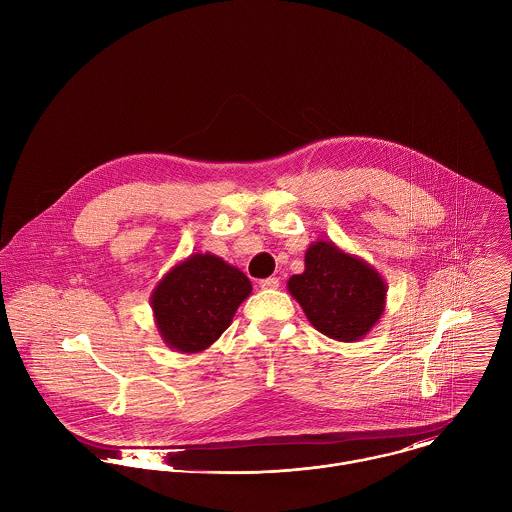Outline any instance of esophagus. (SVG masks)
I'll list each match as a JSON object with an SVG mask.
<instances>
[{"instance_id":"34e87169","label":"esophagus","mask_w":512,"mask_h":512,"mask_svg":"<svg viewBox=\"0 0 512 512\" xmlns=\"http://www.w3.org/2000/svg\"><path fill=\"white\" fill-rule=\"evenodd\" d=\"M259 287H261V289H265V291H273V289H277V287H279V279H277V277L263 279V281H259Z\"/></svg>"}]
</instances>
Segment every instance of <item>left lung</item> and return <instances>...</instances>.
<instances>
[{
	"mask_svg": "<svg viewBox=\"0 0 512 512\" xmlns=\"http://www.w3.org/2000/svg\"><path fill=\"white\" fill-rule=\"evenodd\" d=\"M308 322L340 342L364 338L386 310L388 285L362 257L332 241H314L305 253V271L287 283Z\"/></svg>",
	"mask_w": 512,
	"mask_h": 512,
	"instance_id": "8db88e82",
	"label": "left lung"
}]
</instances>
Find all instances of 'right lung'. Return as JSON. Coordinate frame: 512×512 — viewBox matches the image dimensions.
<instances>
[{
  "mask_svg": "<svg viewBox=\"0 0 512 512\" xmlns=\"http://www.w3.org/2000/svg\"><path fill=\"white\" fill-rule=\"evenodd\" d=\"M243 271L213 253H192L154 287L150 307L164 344L196 354L209 348L251 295Z\"/></svg>",
  "mask_w": 512,
  "mask_h": 512,
  "instance_id": "1",
  "label": "right lung"
}]
</instances>
